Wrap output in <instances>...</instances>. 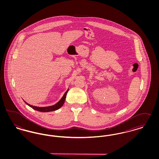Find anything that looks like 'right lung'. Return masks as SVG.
<instances>
[{
	"mask_svg": "<svg viewBox=\"0 0 159 159\" xmlns=\"http://www.w3.org/2000/svg\"><path fill=\"white\" fill-rule=\"evenodd\" d=\"M68 89L67 91L65 92V93L64 94L63 97H62V98L61 99L60 101L57 102L56 104L52 106H49V107H36V106H31L30 104H27L25 101H24L25 102V104H27L29 106H30L33 109L38 111H40V112H49V111H55L57 110H58L60 108H61L62 106H63L64 102H65V99L66 98V95L67 93L68 92Z\"/></svg>",
	"mask_w": 159,
	"mask_h": 159,
	"instance_id": "obj_1",
	"label": "right lung"
}]
</instances>
